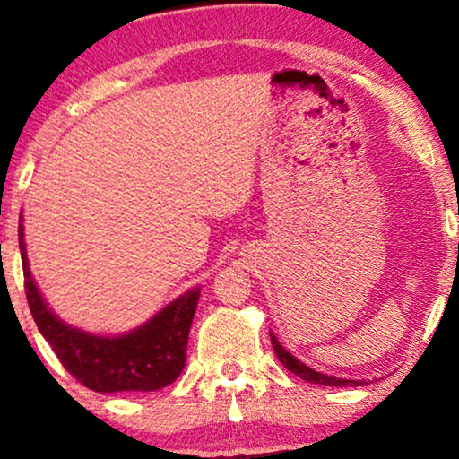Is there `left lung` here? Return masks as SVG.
Instances as JSON below:
<instances>
[{"instance_id": "left-lung-1", "label": "left lung", "mask_w": 459, "mask_h": 459, "mask_svg": "<svg viewBox=\"0 0 459 459\" xmlns=\"http://www.w3.org/2000/svg\"><path fill=\"white\" fill-rule=\"evenodd\" d=\"M272 344H273L275 355H278V359L281 361V366H284L286 369H290L292 374H297L299 378L313 382V385H322V386H363V385H368L366 380H344V378H338V376H325V374L316 372V369L305 366L303 361H299L297 357L288 353V351L281 347V344L278 342V338H275L273 334H272Z\"/></svg>"}]
</instances>
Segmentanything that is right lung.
Segmentation results:
<instances>
[{"label": "right lung", "instance_id": "right-lung-1", "mask_svg": "<svg viewBox=\"0 0 459 459\" xmlns=\"http://www.w3.org/2000/svg\"><path fill=\"white\" fill-rule=\"evenodd\" d=\"M22 221V217H21ZM24 290L37 328L54 349L66 372L96 393L159 391L179 378L186 366V347L196 313L200 288L181 294L140 328L123 336H96L66 325L48 309L37 290L24 248V230L18 223Z\"/></svg>", "mask_w": 459, "mask_h": 459}]
</instances>
